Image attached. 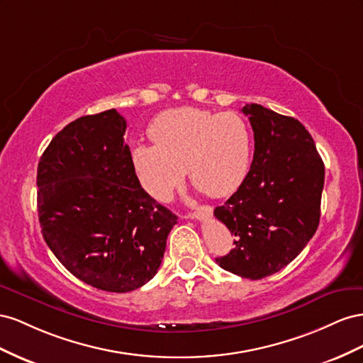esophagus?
Segmentation results:
<instances>
[{
    "label": "esophagus",
    "mask_w": 363,
    "mask_h": 363,
    "mask_svg": "<svg viewBox=\"0 0 363 363\" xmlns=\"http://www.w3.org/2000/svg\"><path fill=\"white\" fill-rule=\"evenodd\" d=\"M211 213H213V208H211V206H208V205H203V206H201V208H199L198 211H194V213L189 214L187 217H190V219H203V217H208V216H211Z\"/></svg>",
    "instance_id": "esophagus-1"
}]
</instances>
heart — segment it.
I'll return each mask as SVG.
<instances>
[{"label": "heart", "instance_id": "obj_1", "mask_svg": "<svg viewBox=\"0 0 363 363\" xmlns=\"http://www.w3.org/2000/svg\"><path fill=\"white\" fill-rule=\"evenodd\" d=\"M149 135L153 144H137L132 162L143 187L161 202L172 198L185 170L211 198L234 193L250 170L251 130L239 113L173 109L152 123Z\"/></svg>", "mask_w": 363, "mask_h": 363}]
</instances>
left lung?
Listing matches in <instances>:
<instances>
[{
    "label": "left lung",
    "mask_w": 363,
    "mask_h": 363,
    "mask_svg": "<svg viewBox=\"0 0 363 363\" xmlns=\"http://www.w3.org/2000/svg\"><path fill=\"white\" fill-rule=\"evenodd\" d=\"M242 112L254 130V160L240 187L214 210L235 237L231 252L216 262L228 272L260 279L295 260L316 233L325 170L298 120L255 103Z\"/></svg>",
    "instance_id": "obj_1"
}]
</instances>
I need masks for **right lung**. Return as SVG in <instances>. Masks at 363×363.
<instances>
[{"label":"right lung","instance_id":"obj_1","mask_svg":"<svg viewBox=\"0 0 363 363\" xmlns=\"http://www.w3.org/2000/svg\"><path fill=\"white\" fill-rule=\"evenodd\" d=\"M116 109L71 121L38 164V213L57 260L100 291L124 294L158 272L178 217L143 190Z\"/></svg>","mask_w":363,"mask_h":363}]
</instances>
